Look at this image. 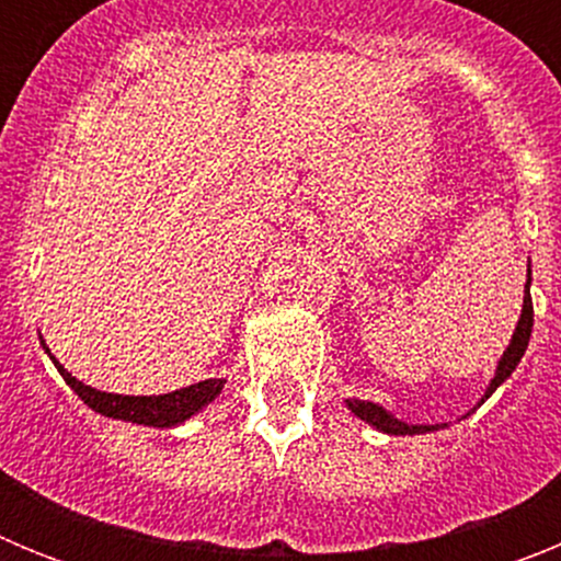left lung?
<instances>
[{"label":"left lung","instance_id":"8db88e82","mask_svg":"<svg viewBox=\"0 0 561 561\" xmlns=\"http://www.w3.org/2000/svg\"><path fill=\"white\" fill-rule=\"evenodd\" d=\"M531 329H534V304H531V261H528V280H525V291H523V314H519L517 329H514L512 334V342H508V348H505L503 356H500L494 379L489 381V388H485L483 399L478 401V408L500 388V385H503L505 379H508V376L514 374V368H517L519 359H523L525 348H528ZM345 404H348V410L356 415V419H362L365 424H370L374 430L388 435H424V433H435V430L447 427V424H408V421L396 419L393 413H388V410L374 404V401L345 399Z\"/></svg>","mask_w":561,"mask_h":561}]
</instances>
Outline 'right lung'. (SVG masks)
Returning a JSON list of instances; mask_svg holds the SVG:
<instances>
[{
  "label": "right lung",
  "mask_w": 561,
  "mask_h": 561,
  "mask_svg": "<svg viewBox=\"0 0 561 561\" xmlns=\"http://www.w3.org/2000/svg\"><path fill=\"white\" fill-rule=\"evenodd\" d=\"M44 351L53 359V365L58 368V374L64 376L69 388L76 390L81 396L83 404L95 410V413L106 415V419H121V421H131V424H142V427H176L182 421H187L191 415L202 413V410L210 404L216 396L221 393L227 379H205L196 381L191 388L173 390V393H162V396H121V393H103V390L89 388L83 381H78L76 376L69 374L64 368L61 362L56 356L49 354L47 342L42 340Z\"/></svg>",
  "instance_id": "right-lung-1"
}]
</instances>
